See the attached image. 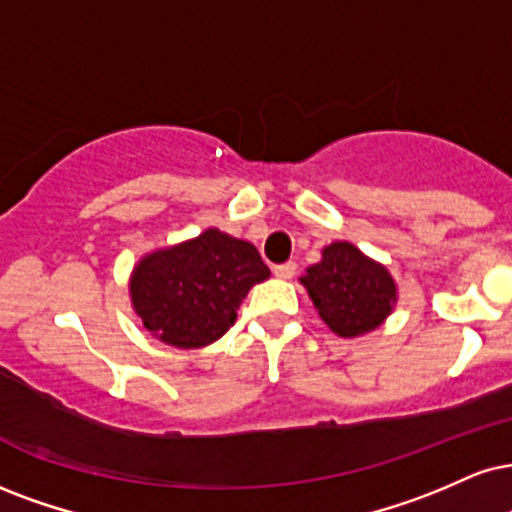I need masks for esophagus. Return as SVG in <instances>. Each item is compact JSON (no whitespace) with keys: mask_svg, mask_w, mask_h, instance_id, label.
<instances>
[{"mask_svg":"<svg viewBox=\"0 0 512 512\" xmlns=\"http://www.w3.org/2000/svg\"><path fill=\"white\" fill-rule=\"evenodd\" d=\"M273 273H275V277H280V280H292V277L296 275V263H292V261L277 263V266H273Z\"/></svg>","mask_w":512,"mask_h":512,"instance_id":"obj_1","label":"esophagus"}]
</instances>
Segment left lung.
<instances>
[{"label":"left lung","mask_w":512,"mask_h":512,"mask_svg":"<svg viewBox=\"0 0 512 512\" xmlns=\"http://www.w3.org/2000/svg\"><path fill=\"white\" fill-rule=\"evenodd\" d=\"M313 306L339 337L375 330L391 313L396 287L387 268L370 261L349 242H334L301 277Z\"/></svg>","instance_id":"left-lung-1"}]
</instances>
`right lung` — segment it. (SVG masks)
<instances>
[{
	"label": "right lung",
	"instance_id": "obj_1",
	"mask_svg": "<svg viewBox=\"0 0 512 512\" xmlns=\"http://www.w3.org/2000/svg\"><path fill=\"white\" fill-rule=\"evenodd\" d=\"M270 275L254 244L220 230L142 258L130 282L147 330L178 349H199L230 330L237 308Z\"/></svg>",
	"mask_w": 512,
	"mask_h": 512
}]
</instances>
